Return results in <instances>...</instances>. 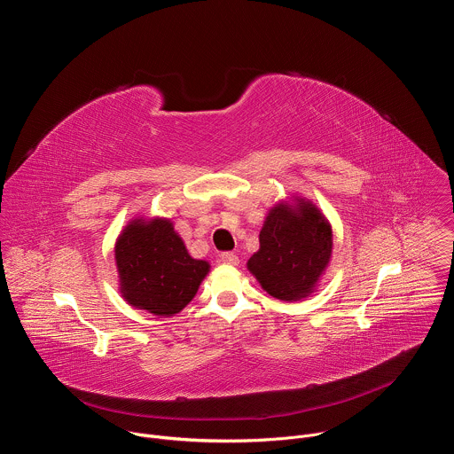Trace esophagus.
Listing matches in <instances>:
<instances>
[{
    "instance_id": "esophagus-1",
    "label": "esophagus",
    "mask_w": 454,
    "mask_h": 454,
    "mask_svg": "<svg viewBox=\"0 0 454 454\" xmlns=\"http://www.w3.org/2000/svg\"><path fill=\"white\" fill-rule=\"evenodd\" d=\"M219 256H221V261L224 264H230V266H237L239 264V256L235 253H231V251H224Z\"/></svg>"
}]
</instances>
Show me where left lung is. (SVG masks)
I'll return each instance as SVG.
<instances>
[{
  "label": "left lung",
  "mask_w": 454,
  "mask_h": 454,
  "mask_svg": "<svg viewBox=\"0 0 454 454\" xmlns=\"http://www.w3.org/2000/svg\"><path fill=\"white\" fill-rule=\"evenodd\" d=\"M275 207L261 231V249L247 268L273 298L294 301L312 293L319 275L325 271L333 231L312 205Z\"/></svg>",
  "instance_id": "obj_1"
}]
</instances>
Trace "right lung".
Wrapping results in <instances>:
<instances>
[{
	"label": "right lung",
	"mask_w": 454,
	"mask_h": 454,
	"mask_svg": "<svg viewBox=\"0 0 454 454\" xmlns=\"http://www.w3.org/2000/svg\"><path fill=\"white\" fill-rule=\"evenodd\" d=\"M114 256L123 298L156 316L177 314L210 270L208 262L188 254L172 223L163 219L129 224Z\"/></svg>",
	"instance_id": "right-lung-1"
}]
</instances>
